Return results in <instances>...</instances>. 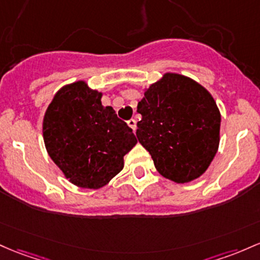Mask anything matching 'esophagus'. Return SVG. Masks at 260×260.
Returning <instances> with one entry per match:
<instances>
[{
	"label": "esophagus",
	"instance_id": "obj_1",
	"mask_svg": "<svg viewBox=\"0 0 260 260\" xmlns=\"http://www.w3.org/2000/svg\"><path fill=\"white\" fill-rule=\"evenodd\" d=\"M127 123H128V125H129V127H131V128H132V129H133V131H135V132H136V128H137V122H136V119L131 118V119H129V121H128V122H127Z\"/></svg>",
	"mask_w": 260,
	"mask_h": 260
}]
</instances>
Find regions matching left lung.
I'll return each mask as SVG.
<instances>
[{"instance_id":"left-lung-1","label":"left lung","mask_w":260,"mask_h":260,"mask_svg":"<svg viewBox=\"0 0 260 260\" xmlns=\"http://www.w3.org/2000/svg\"><path fill=\"white\" fill-rule=\"evenodd\" d=\"M137 138L156 170L179 184L202 175L215 158L221 115L209 91L179 74H165L138 102Z\"/></svg>"}]
</instances>
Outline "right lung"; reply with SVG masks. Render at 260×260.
I'll use <instances>...</instances> for the list:
<instances>
[{
	"instance_id": "add662e5",
	"label": "right lung",
	"mask_w": 260,
	"mask_h": 260,
	"mask_svg": "<svg viewBox=\"0 0 260 260\" xmlns=\"http://www.w3.org/2000/svg\"><path fill=\"white\" fill-rule=\"evenodd\" d=\"M101 93L84 81L56 92L43 122V137L51 160L73 184L99 189L123 169V156L136 136Z\"/></svg>"
}]
</instances>
